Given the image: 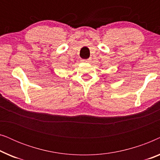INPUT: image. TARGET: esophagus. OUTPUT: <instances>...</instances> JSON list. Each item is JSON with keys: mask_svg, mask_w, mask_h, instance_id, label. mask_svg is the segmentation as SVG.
<instances>
[{"mask_svg": "<svg viewBox=\"0 0 160 160\" xmlns=\"http://www.w3.org/2000/svg\"><path fill=\"white\" fill-rule=\"evenodd\" d=\"M90 59H87V60H83V62H90Z\"/></svg>", "mask_w": 160, "mask_h": 160, "instance_id": "34e87169", "label": "esophagus"}]
</instances>
